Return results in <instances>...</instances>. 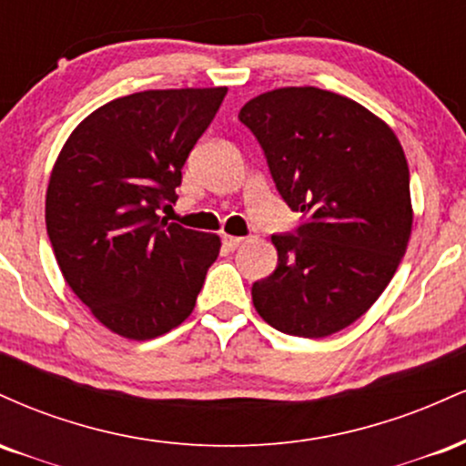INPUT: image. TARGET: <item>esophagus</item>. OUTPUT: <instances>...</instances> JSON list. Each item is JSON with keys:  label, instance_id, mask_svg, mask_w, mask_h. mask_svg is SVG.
Masks as SVG:
<instances>
[{"label": "esophagus", "instance_id": "1", "mask_svg": "<svg viewBox=\"0 0 466 466\" xmlns=\"http://www.w3.org/2000/svg\"><path fill=\"white\" fill-rule=\"evenodd\" d=\"M243 245V238L240 237H229V234H223V248L226 249H237Z\"/></svg>", "mask_w": 466, "mask_h": 466}]
</instances>
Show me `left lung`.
<instances>
[{
  "instance_id": "1",
  "label": "left lung",
  "mask_w": 466,
  "mask_h": 466,
  "mask_svg": "<svg viewBox=\"0 0 466 466\" xmlns=\"http://www.w3.org/2000/svg\"><path fill=\"white\" fill-rule=\"evenodd\" d=\"M238 120L263 147L276 188L307 221L271 237L278 267L254 282L267 324L326 337L377 302L408 249L410 168L388 122L346 96L280 87L243 105Z\"/></svg>"
}]
</instances>
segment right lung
<instances>
[{
    "instance_id": "1",
    "label": "right lung",
    "mask_w": 466,
    "mask_h": 466,
    "mask_svg": "<svg viewBox=\"0 0 466 466\" xmlns=\"http://www.w3.org/2000/svg\"><path fill=\"white\" fill-rule=\"evenodd\" d=\"M228 87L148 89L111 100L69 133L46 192L56 263L111 333L159 337L195 309L221 238L166 223L181 168Z\"/></svg>"
}]
</instances>
